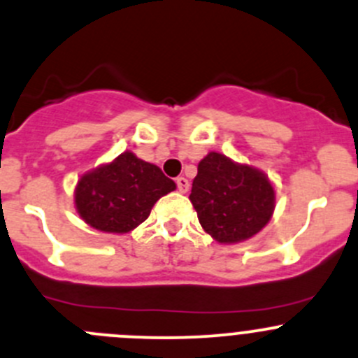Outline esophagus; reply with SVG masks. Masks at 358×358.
<instances>
[{
  "instance_id": "1",
  "label": "esophagus",
  "mask_w": 358,
  "mask_h": 358,
  "mask_svg": "<svg viewBox=\"0 0 358 358\" xmlns=\"http://www.w3.org/2000/svg\"><path fill=\"white\" fill-rule=\"evenodd\" d=\"M176 185H178L180 192L185 194L187 190H189V180L183 178V176H180V178H176Z\"/></svg>"
}]
</instances>
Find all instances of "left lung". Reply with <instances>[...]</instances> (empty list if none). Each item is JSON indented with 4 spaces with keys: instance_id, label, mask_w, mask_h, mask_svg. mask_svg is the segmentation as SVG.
I'll use <instances>...</instances> for the list:
<instances>
[{
    "instance_id": "8db88e82",
    "label": "left lung",
    "mask_w": 358,
    "mask_h": 358,
    "mask_svg": "<svg viewBox=\"0 0 358 358\" xmlns=\"http://www.w3.org/2000/svg\"><path fill=\"white\" fill-rule=\"evenodd\" d=\"M201 227L215 241L234 245L259 234L275 213V185L259 168L208 152L197 164L189 196Z\"/></svg>"
}]
</instances>
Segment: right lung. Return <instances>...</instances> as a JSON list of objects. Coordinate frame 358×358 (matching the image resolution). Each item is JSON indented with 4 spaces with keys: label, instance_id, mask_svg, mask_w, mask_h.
<instances>
[{
    "label": "right lung",
    "instance_id": "right-lung-1",
    "mask_svg": "<svg viewBox=\"0 0 358 358\" xmlns=\"http://www.w3.org/2000/svg\"><path fill=\"white\" fill-rule=\"evenodd\" d=\"M175 189L176 183L159 166L126 150L80 175L73 204L89 227L126 234L143 224L154 204Z\"/></svg>",
    "mask_w": 358,
    "mask_h": 358
}]
</instances>
